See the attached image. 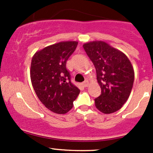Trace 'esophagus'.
<instances>
[{"mask_svg": "<svg viewBox=\"0 0 153 153\" xmlns=\"http://www.w3.org/2000/svg\"><path fill=\"white\" fill-rule=\"evenodd\" d=\"M83 86H84V87H86V86H88V85H89V81H85L83 82Z\"/></svg>", "mask_w": 153, "mask_h": 153, "instance_id": "esophagus-1", "label": "esophagus"}]
</instances>
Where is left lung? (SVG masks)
I'll list each match as a JSON object with an SVG mask.
<instances>
[{
    "mask_svg": "<svg viewBox=\"0 0 153 153\" xmlns=\"http://www.w3.org/2000/svg\"><path fill=\"white\" fill-rule=\"evenodd\" d=\"M96 69L101 89L95 99L97 109L104 114L119 110L130 95L135 73L125 54L104 41H92L83 45Z\"/></svg>",
    "mask_w": 153,
    "mask_h": 153,
    "instance_id": "left-lung-1",
    "label": "left lung"
}]
</instances>
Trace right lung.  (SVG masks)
Listing matches in <instances>:
<instances>
[{
	"label": "right lung",
	"mask_w": 153,
	"mask_h": 153,
	"mask_svg": "<svg viewBox=\"0 0 153 153\" xmlns=\"http://www.w3.org/2000/svg\"><path fill=\"white\" fill-rule=\"evenodd\" d=\"M77 41H64L38 51L32 57L30 78L41 102L48 109L65 114L73 106L80 89L71 82L66 64L76 49Z\"/></svg>",
	"instance_id": "add662e5"
}]
</instances>
